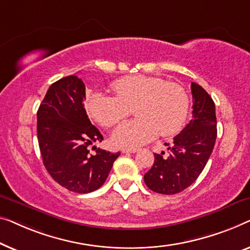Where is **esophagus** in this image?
Listing matches in <instances>:
<instances>
[{
    "mask_svg": "<svg viewBox=\"0 0 250 250\" xmlns=\"http://www.w3.org/2000/svg\"><path fill=\"white\" fill-rule=\"evenodd\" d=\"M138 152V149L137 148H124L122 149V153H136Z\"/></svg>",
    "mask_w": 250,
    "mask_h": 250,
    "instance_id": "1",
    "label": "esophagus"
}]
</instances>
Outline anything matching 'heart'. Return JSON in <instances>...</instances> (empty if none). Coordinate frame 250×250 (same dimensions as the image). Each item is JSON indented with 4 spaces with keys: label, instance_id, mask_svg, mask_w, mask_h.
<instances>
[{
    "label": "heart",
    "instance_id": "heart-1",
    "mask_svg": "<svg viewBox=\"0 0 250 250\" xmlns=\"http://www.w3.org/2000/svg\"><path fill=\"white\" fill-rule=\"evenodd\" d=\"M117 96L104 91L91 94L87 108L94 120L106 128L119 124L135 107L138 119L124 122L113 132L117 146L133 148L159 135L172 136L187 119L189 98L184 87L160 77L130 76L112 83Z\"/></svg>",
    "mask_w": 250,
    "mask_h": 250
}]
</instances>
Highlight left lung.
Returning <instances> with one entry per match:
<instances>
[{
    "label": "left lung",
    "instance_id": "left-lung-1",
    "mask_svg": "<svg viewBox=\"0 0 250 250\" xmlns=\"http://www.w3.org/2000/svg\"><path fill=\"white\" fill-rule=\"evenodd\" d=\"M192 119L168 144V156L154 154L152 168L144 175L150 190L163 195L181 192L194 184L215 145L217 129L215 104L207 91L191 83ZM167 145V144H165Z\"/></svg>",
    "mask_w": 250,
    "mask_h": 250
}]
</instances>
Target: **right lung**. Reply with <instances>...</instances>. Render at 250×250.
Masks as SVG:
<instances>
[{"label": "right lung", "instance_id": "add662e5", "mask_svg": "<svg viewBox=\"0 0 250 250\" xmlns=\"http://www.w3.org/2000/svg\"><path fill=\"white\" fill-rule=\"evenodd\" d=\"M85 83L72 75L52 83L37 111V138L51 177L70 191L87 194L103 186L120 153L88 147L103 136L83 107Z\"/></svg>", "mask_w": 250, "mask_h": 250}]
</instances>
